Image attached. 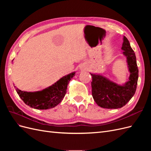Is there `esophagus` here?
Segmentation results:
<instances>
[{"mask_svg":"<svg viewBox=\"0 0 151 151\" xmlns=\"http://www.w3.org/2000/svg\"><path fill=\"white\" fill-rule=\"evenodd\" d=\"M80 70H82V71H84V70H86V67L84 65H82L81 67H80Z\"/></svg>","mask_w":151,"mask_h":151,"instance_id":"obj_1","label":"esophagus"}]
</instances>
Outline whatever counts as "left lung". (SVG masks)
<instances>
[{
  "instance_id": "left-lung-1",
  "label": "left lung",
  "mask_w": 151,
  "mask_h": 151,
  "mask_svg": "<svg viewBox=\"0 0 151 151\" xmlns=\"http://www.w3.org/2000/svg\"><path fill=\"white\" fill-rule=\"evenodd\" d=\"M122 50L127 58L130 72L129 79L123 84H118L100 74L92 76V95L99 106L108 109L120 108L129 102L135 94L139 77L136 57L129 41L123 36Z\"/></svg>"
}]
</instances>
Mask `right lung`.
<instances>
[{
	"label": "right lung",
	"mask_w": 151,
	"mask_h": 151,
	"mask_svg": "<svg viewBox=\"0 0 151 151\" xmlns=\"http://www.w3.org/2000/svg\"><path fill=\"white\" fill-rule=\"evenodd\" d=\"M76 72L62 77L56 83L42 91L27 92L15 88L17 93L26 104L37 109H47L55 107L64 98L67 85Z\"/></svg>",
	"instance_id": "add662e5"
}]
</instances>
